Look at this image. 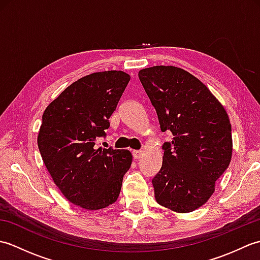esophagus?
<instances>
[{"label": "esophagus", "instance_id": "esophagus-1", "mask_svg": "<svg viewBox=\"0 0 260 260\" xmlns=\"http://www.w3.org/2000/svg\"><path fill=\"white\" fill-rule=\"evenodd\" d=\"M143 155V152L142 151H133V156L135 159H139L141 158Z\"/></svg>", "mask_w": 260, "mask_h": 260}]
</instances>
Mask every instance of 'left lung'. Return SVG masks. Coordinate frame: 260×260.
Listing matches in <instances>:
<instances>
[{
	"mask_svg": "<svg viewBox=\"0 0 260 260\" xmlns=\"http://www.w3.org/2000/svg\"><path fill=\"white\" fill-rule=\"evenodd\" d=\"M139 78L156 110L165 142L162 168L152 180L155 200L174 212L202 207L233 156L229 116L197 77L174 66L140 70Z\"/></svg>",
	"mask_w": 260,
	"mask_h": 260,
	"instance_id": "left-lung-1",
	"label": "left lung"
}]
</instances>
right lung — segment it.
<instances>
[{"instance_id":"add662e5","label":"right lung","mask_w":260,"mask_h":260,"mask_svg":"<svg viewBox=\"0 0 260 260\" xmlns=\"http://www.w3.org/2000/svg\"><path fill=\"white\" fill-rule=\"evenodd\" d=\"M131 76L120 70L93 73L73 82L42 115L38 147L64 198L86 210L113 204L133 156L127 150L96 148Z\"/></svg>"}]
</instances>
